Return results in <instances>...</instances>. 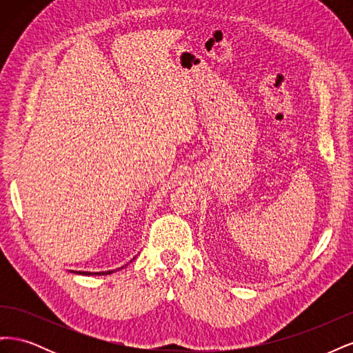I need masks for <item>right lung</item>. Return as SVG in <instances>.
<instances>
[{
    "label": "right lung",
    "mask_w": 353,
    "mask_h": 353,
    "mask_svg": "<svg viewBox=\"0 0 353 353\" xmlns=\"http://www.w3.org/2000/svg\"><path fill=\"white\" fill-rule=\"evenodd\" d=\"M135 259V258H134ZM132 259V261H134ZM123 268V266H122ZM122 268H117V270H122ZM116 270V271H117ZM70 272H74V274H81V275H109V274H112V272H114L113 270L112 271H101V272H87V271H70Z\"/></svg>",
    "instance_id": "right-lung-1"
}]
</instances>
